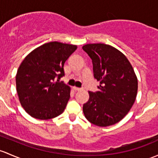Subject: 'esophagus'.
<instances>
[{"label": "esophagus", "instance_id": "obj_1", "mask_svg": "<svg viewBox=\"0 0 158 158\" xmlns=\"http://www.w3.org/2000/svg\"><path fill=\"white\" fill-rule=\"evenodd\" d=\"M73 89L75 91H80L82 89H80V88H77V87H73Z\"/></svg>", "mask_w": 158, "mask_h": 158}]
</instances>
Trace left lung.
Returning <instances> with one entry per match:
<instances>
[{"label":"left lung","instance_id":"obj_1","mask_svg":"<svg viewBox=\"0 0 158 158\" xmlns=\"http://www.w3.org/2000/svg\"><path fill=\"white\" fill-rule=\"evenodd\" d=\"M82 49L91 57L99 91L89 92L83 104L85 118L101 127L112 126L124 118L132 108L138 92V79L127 57L106 44H87Z\"/></svg>","mask_w":158,"mask_h":158}]
</instances>
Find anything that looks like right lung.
Returning <instances> with one entry per match:
<instances>
[{
    "instance_id": "right-lung-1",
    "label": "right lung",
    "mask_w": 158,
    "mask_h": 158,
    "mask_svg": "<svg viewBox=\"0 0 158 158\" xmlns=\"http://www.w3.org/2000/svg\"><path fill=\"white\" fill-rule=\"evenodd\" d=\"M76 49L73 44L51 41L33 50L21 63L16 75V92L31 117L50 119L64 112L70 87L59 79L64 76V63Z\"/></svg>"
}]
</instances>
